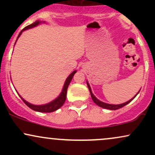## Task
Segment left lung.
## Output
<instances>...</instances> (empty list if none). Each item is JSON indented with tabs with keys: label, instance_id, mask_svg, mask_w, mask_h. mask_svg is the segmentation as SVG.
<instances>
[{
	"label": "left lung",
	"instance_id": "obj_1",
	"mask_svg": "<svg viewBox=\"0 0 155 155\" xmlns=\"http://www.w3.org/2000/svg\"><path fill=\"white\" fill-rule=\"evenodd\" d=\"M87 86H88L89 90H90V95H91L92 99V101H94V103H95V104H97V106H100V107H102V108H106V109H110V110H117V109H119V108H122V107H123V106H126V105H127V104H128L130 102V101H132L133 100V99H134L135 97H136V96L137 95H138V92H138V93H137V95H136V96H135L134 97H133L132 99H130V100L127 101V102L124 103V104H119V105H111V104H105V103H104V102H101V101H100L99 100H97V99L96 98V97H95V96L93 94H92V90H91V88H90V85H89L88 82H87Z\"/></svg>",
	"mask_w": 155,
	"mask_h": 155
}]
</instances>
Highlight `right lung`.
Segmentation results:
<instances>
[{
  "instance_id": "1",
  "label": "right lung",
  "mask_w": 155,
  "mask_h": 155,
  "mask_svg": "<svg viewBox=\"0 0 155 155\" xmlns=\"http://www.w3.org/2000/svg\"><path fill=\"white\" fill-rule=\"evenodd\" d=\"M38 24H39V21H37V22L33 23V24L27 26L25 28H23V29L22 30V31L19 33V34L18 35V37H17L16 41H17L19 37L20 36V35L22 34V31H25V30L28 29V28H33V27L36 26ZM76 71H74L71 73V74H70V76L67 78L66 81H65V84H64L63 90H62L61 94H60L59 97H58L57 99H55L54 101H51V102L49 103V104H47L45 105H41V106H35V105H33V104H29V103H28L26 101H25L24 99L21 97V96H20V97L22 98V100L24 101L25 104L27 106H28V107L31 108V109L34 110V111H39V112H46V113H50V112L56 111V110H58V108H60V107H61V106L64 104V103H65V99H66V94H67L68 87L69 84H70L71 81L72 80L73 76H74V74H76Z\"/></svg>"
}]
</instances>
